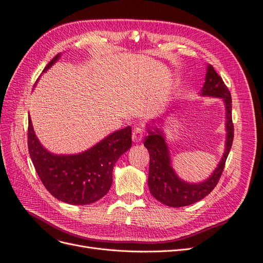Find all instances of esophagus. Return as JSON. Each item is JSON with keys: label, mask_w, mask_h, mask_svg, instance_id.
<instances>
[{"label": "esophagus", "mask_w": 263, "mask_h": 263, "mask_svg": "<svg viewBox=\"0 0 263 263\" xmlns=\"http://www.w3.org/2000/svg\"><path fill=\"white\" fill-rule=\"evenodd\" d=\"M142 139H143V129L141 126H135L132 132V140L135 143H139L142 141Z\"/></svg>", "instance_id": "obj_1"}]
</instances>
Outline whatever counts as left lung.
<instances>
[{"label": "left lung", "mask_w": 263, "mask_h": 263, "mask_svg": "<svg viewBox=\"0 0 263 263\" xmlns=\"http://www.w3.org/2000/svg\"><path fill=\"white\" fill-rule=\"evenodd\" d=\"M201 96L218 97L225 103L226 109V143L221 162L206 180L199 183L185 182L177 176L171 163V155L165 135L158 128H147L148 135L144 145L149 153L148 188L156 200L172 208H181L196 203L213 190L222 176L234 140V124L232 120V96L225 83L214 67L208 65L205 82L201 89Z\"/></svg>", "instance_id": "1"}]
</instances>
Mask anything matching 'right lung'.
I'll use <instances>...</instances> for the list:
<instances>
[{
  "label": "right lung",
  "instance_id": "add662e5",
  "mask_svg": "<svg viewBox=\"0 0 263 263\" xmlns=\"http://www.w3.org/2000/svg\"><path fill=\"white\" fill-rule=\"evenodd\" d=\"M57 54L44 72L60 58ZM131 126L118 130L80 154L55 155L41 145L28 118V149L36 172L54 198L73 205L94 203L106 196L112 183L117 160L132 145Z\"/></svg>",
  "mask_w": 263,
  "mask_h": 263
}]
</instances>
